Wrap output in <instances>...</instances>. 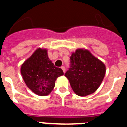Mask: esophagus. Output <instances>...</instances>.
<instances>
[{
  "label": "esophagus",
  "mask_w": 127,
  "mask_h": 127,
  "mask_svg": "<svg viewBox=\"0 0 127 127\" xmlns=\"http://www.w3.org/2000/svg\"><path fill=\"white\" fill-rule=\"evenodd\" d=\"M61 69L63 70V71L64 72V73H65L66 72V68L64 66H61Z\"/></svg>",
  "instance_id": "34e87169"
}]
</instances>
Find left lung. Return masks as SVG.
Segmentation results:
<instances>
[{"label":"left lung","instance_id":"8db88e82","mask_svg":"<svg viewBox=\"0 0 127 127\" xmlns=\"http://www.w3.org/2000/svg\"><path fill=\"white\" fill-rule=\"evenodd\" d=\"M105 73L106 67L102 62L87 50L78 49L71 55L70 68L64 76L75 93L85 96L99 87Z\"/></svg>","mask_w":127,"mask_h":127}]
</instances>
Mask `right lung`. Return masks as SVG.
Listing matches in <instances>:
<instances>
[{
  "mask_svg": "<svg viewBox=\"0 0 127 127\" xmlns=\"http://www.w3.org/2000/svg\"><path fill=\"white\" fill-rule=\"evenodd\" d=\"M21 73L27 86L40 96L49 95L55 87V81L63 71L49 60L46 49L39 48L24 62Z\"/></svg>",
  "mask_w": 127,
  "mask_h": 127,
  "instance_id": "1",
  "label": "right lung"
}]
</instances>
